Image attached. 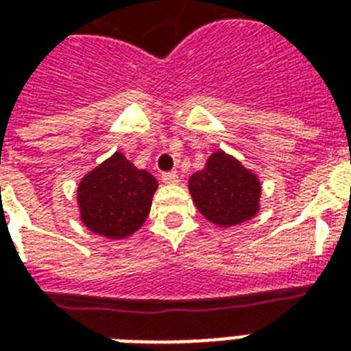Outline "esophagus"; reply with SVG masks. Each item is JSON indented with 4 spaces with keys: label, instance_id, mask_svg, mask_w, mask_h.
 <instances>
[{
    "label": "esophagus",
    "instance_id": "esophagus-1",
    "mask_svg": "<svg viewBox=\"0 0 351 351\" xmlns=\"http://www.w3.org/2000/svg\"><path fill=\"white\" fill-rule=\"evenodd\" d=\"M162 182H164V184H167V186L178 184V173H176V171H169V173H164V175H162Z\"/></svg>",
    "mask_w": 351,
    "mask_h": 351
}]
</instances>
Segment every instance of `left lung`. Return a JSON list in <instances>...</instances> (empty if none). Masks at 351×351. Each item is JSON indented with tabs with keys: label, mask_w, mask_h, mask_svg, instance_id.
Masks as SVG:
<instances>
[{
	"label": "left lung",
	"mask_w": 351,
	"mask_h": 351,
	"mask_svg": "<svg viewBox=\"0 0 351 351\" xmlns=\"http://www.w3.org/2000/svg\"><path fill=\"white\" fill-rule=\"evenodd\" d=\"M189 193L197 209L219 228H234L261 211V178L233 154L217 149L202 171L189 176Z\"/></svg>",
	"instance_id": "8db88e82"
}]
</instances>
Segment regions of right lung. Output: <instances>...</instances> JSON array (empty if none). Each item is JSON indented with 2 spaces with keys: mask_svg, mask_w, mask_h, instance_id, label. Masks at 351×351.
I'll list each match as a JSON object with an SVG mask.
<instances>
[{
  "mask_svg": "<svg viewBox=\"0 0 351 351\" xmlns=\"http://www.w3.org/2000/svg\"><path fill=\"white\" fill-rule=\"evenodd\" d=\"M158 180L117 151L90 169L76 189L80 220L93 233L121 240L136 233L151 211Z\"/></svg>",
  "mask_w": 351,
  "mask_h": 351,
  "instance_id": "obj_1",
  "label": "right lung"
}]
</instances>
